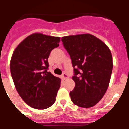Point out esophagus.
<instances>
[{"instance_id":"obj_1","label":"esophagus","mask_w":129,"mask_h":129,"mask_svg":"<svg viewBox=\"0 0 129 129\" xmlns=\"http://www.w3.org/2000/svg\"><path fill=\"white\" fill-rule=\"evenodd\" d=\"M61 77H62L63 79H67V78L68 77V75H67L66 73H63L62 75H61Z\"/></svg>"}]
</instances>
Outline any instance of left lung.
I'll list each match as a JSON object with an SVG mask.
<instances>
[{"mask_svg": "<svg viewBox=\"0 0 129 129\" xmlns=\"http://www.w3.org/2000/svg\"><path fill=\"white\" fill-rule=\"evenodd\" d=\"M61 41L73 67L74 89L71 101L82 108H90L102 98L109 86L113 69L110 50L90 34L63 37Z\"/></svg>", "mask_w": 129, "mask_h": 129, "instance_id": "obj_1", "label": "left lung"}]
</instances>
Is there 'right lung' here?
I'll return each instance as SVG.
<instances>
[{"label": "right lung", "instance_id": "add662e5", "mask_svg": "<svg viewBox=\"0 0 129 129\" xmlns=\"http://www.w3.org/2000/svg\"><path fill=\"white\" fill-rule=\"evenodd\" d=\"M59 41V37L34 33L26 37L13 53L10 72L15 87L31 108L44 110L56 101L61 79L48 72V58Z\"/></svg>", "mask_w": 129, "mask_h": 129}]
</instances>
